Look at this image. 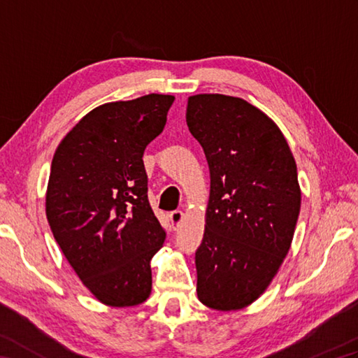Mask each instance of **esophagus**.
Wrapping results in <instances>:
<instances>
[{
	"label": "esophagus",
	"instance_id": "obj_1",
	"mask_svg": "<svg viewBox=\"0 0 358 358\" xmlns=\"http://www.w3.org/2000/svg\"><path fill=\"white\" fill-rule=\"evenodd\" d=\"M183 218H185V214L181 210H172L171 212L169 220H171L173 229H177V227L181 224V222H183Z\"/></svg>",
	"mask_w": 358,
	"mask_h": 358
}]
</instances>
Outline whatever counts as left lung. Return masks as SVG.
<instances>
[{
    "label": "left lung",
    "mask_w": 358,
    "mask_h": 358,
    "mask_svg": "<svg viewBox=\"0 0 358 358\" xmlns=\"http://www.w3.org/2000/svg\"><path fill=\"white\" fill-rule=\"evenodd\" d=\"M186 123L210 173L196 295L208 308L238 310L268 289L291 248L301 204L296 164L278 126L243 98L189 96Z\"/></svg>",
    "instance_id": "8db88e82"
}]
</instances>
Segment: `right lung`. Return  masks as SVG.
I'll list each match as a JSON object with an SVG mask.
<instances>
[{
  "instance_id": "1",
  "label": "right lung",
  "mask_w": 358,
  "mask_h": 358,
  "mask_svg": "<svg viewBox=\"0 0 358 358\" xmlns=\"http://www.w3.org/2000/svg\"><path fill=\"white\" fill-rule=\"evenodd\" d=\"M173 100L149 94L98 106L52 159L45 215L53 237L83 285L112 308L150 295V260L166 232L149 204L143 154Z\"/></svg>"
}]
</instances>
